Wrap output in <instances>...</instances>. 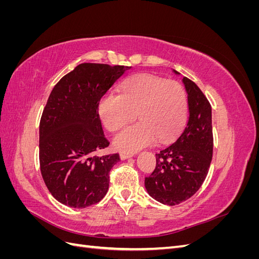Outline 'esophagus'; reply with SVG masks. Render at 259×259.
<instances>
[{
  "instance_id": "obj_1",
  "label": "esophagus",
  "mask_w": 259,
  "mask_h": 259,
  "mask_svg": "<svg viewBox=\"0 0 259 259\" xmlns=\"http://www.w3.org/2000/svg\"><path fill=\"white\" fill-rule=\"evenodd\" d=\"M131 156H132V154H130V153H124V152H122V153L120 154L121 160H126V159L131 158Z\"/></svg>"
}]
</instances>
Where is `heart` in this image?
<instances>
[{
    "instance_id": "b5f03b06",
    "label": "heart",
    "mask_w": 259,
    "mask_h": 259,
    "mask_svg": "<svg viewBox=\"0 0 259 259\" xmlns=\"http://www.w3.org/2000/svg\"><path fill=\"white\" fill-rule=\"evenodd\" d=\"M187 97L182 85L151 74H136L125 80L120 94L109 93L100 99L98 113L105 127L116 132L138 115L140 122L114 138V147L134 153L152 145L170 142L183 131L187 120Z\"/></svg>"
}]
</instances>
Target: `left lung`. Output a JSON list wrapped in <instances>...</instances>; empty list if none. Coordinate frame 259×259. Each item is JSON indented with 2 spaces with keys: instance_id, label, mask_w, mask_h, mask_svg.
Wrapping results in <instances>:
<instances>
[{
  "instance_id": "1",
  "label": "left lung",
  "mask_w": 259,
  "mask_h": 259,
  "mask_svg": "<svg viewBox=\"0 0 259 259\" xmlns=\"http://www.w3.org/2000/svg\"><path fill=\"white\" fill-rule=\"evenodd\" d=\"M174 72L179 74L177 71ZM189 117L174 144L156 153V165L145 178V187L153 199L176 205L197 192L208 173L213 156L211 107L199 86L184 76Z\"/></svg>"
}]
</instances>
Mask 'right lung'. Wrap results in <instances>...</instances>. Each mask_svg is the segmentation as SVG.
<instances>
[{
	"instance_id": "1",
	"label": "right lung",
	"mask_w": 259,
	"mask_h": 259,
	"mask_svg": "<svg viewBox=\"0 0 259 259\" xmlns=\"http://www.w3.org/2000/svg\"><path fill=\"white\" fill-rule=\"evenodd\" d=\"M131 67L85 62L54 86L40 121V168L49 191L74 208L96 204L109 188L119 153L97 156L109 146L99 101Z\"/></svg>"
}]
</instances>
